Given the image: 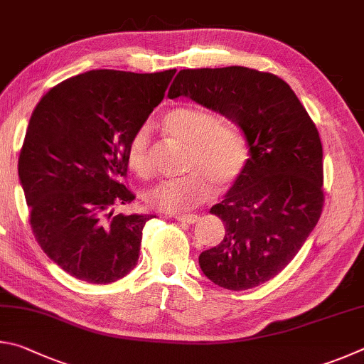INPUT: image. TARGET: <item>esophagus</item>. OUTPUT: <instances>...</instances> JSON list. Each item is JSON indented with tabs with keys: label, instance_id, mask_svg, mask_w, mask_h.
<instances>
[{
	"label": "esophagus",
	"instance_id": "obj_1",
	"mask_svg": "<svg viewBox=\"0 0 364 364\" xmlns=\"http://www.w3.org/2000/svg\"><path fill=\"white\" fill-rule=\"evenodd\" d=\"M172 218L178 222H183V224H195V222H198V215L195 214H176Z\"/></svg>",
	"mask_w": 364,
	"mask_h": 364
}]
</instances>
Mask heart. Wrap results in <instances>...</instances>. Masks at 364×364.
I'll list each match as a JSON object with an SVG mask.
<instances>
[{"label":"heart","mask_w":364,"mask_h":364,"mask_svg":"<svg viewBox=\"0 0 364 364\" xmlns=\"http://www.w3.org/2000/svg\"><path fill=\"white\" fill-rule=\"evenodd\" d=\"M164 127L172 137L188 144L186 169L176 181L161 182L144 200L150 208L164 213L193 209L211 193V186L224 188L241 176L250 158L245 134L218 114L193 105H181L166 113ZM149 127L142 126L132 134L126 158L129 168L142 178L151 174L149 161Z\"/></svg>","instance_id":"obj_1"}]
</instances>
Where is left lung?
<instances>
[{
  "instance_id": "1",
  "label": "left lung",
  "mask_w": 364,
  "mask_h": 364,
  "mask_svg": "<svg viewBox=\"0 0 364 364\" xmlns=\"http://www.w3.org/2000/svg\"><path fill=\"white\" fill-rule=\"evenodd\" d=\"M181 95L224 114L246 137V168L211 208L225 224V237L198 260L220 288H256L294 259L320 219V134L288 82L273 73L246 67L181 70L168 97Z\"/></svg>"
}]
</instances>
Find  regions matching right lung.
Instances as JSON below:
<instances>
[{"mask_svg":"<svg viewBox=\"0 0 364 364\" xmlns=\"http://www.w3.org/2000/svg\"><path fill=\"white\" fill-rule=\"evenodd\" d=\"M176 70H91L38 102L18 156L30 225L50 260L108 284L136 267L149 214H117L136 198L123 178L127 144L164 97Z\"/></svg>","mask_w":364,"mask_h":364,"instance_id":"right-lung-1","label":"right lung"}]
</instances>
